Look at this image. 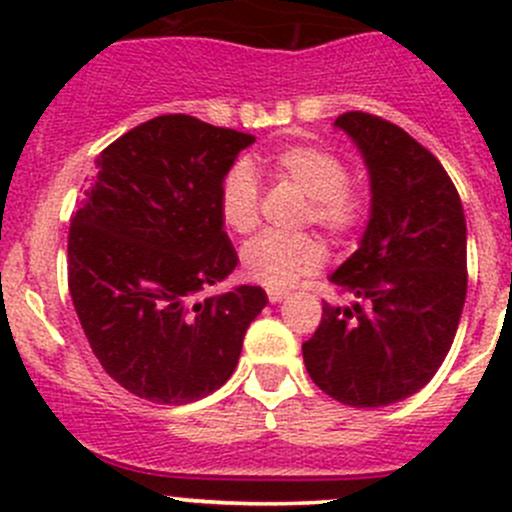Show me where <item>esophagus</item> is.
<instances>
[{"instance_id": "obj_1", "label": "esophagus", "mask_w": 512, "mask_h": 512, "mask_svg": "<svg viewBox=\"0 0 512 512\" xmlns=\"http://www.w3.org/2000/svg\"><path fill=\"white\" fill-rule=\"evenodd\" d=\"M267 297H270L272 304L282 302V299H287V292L285 289H267Z\"/></svg>"}]
</instances>
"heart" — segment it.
<instances>
[{
    "instance_id": "obj_1",
    "label": "heart",
    "mask_w": 512,
    "mask_h": 512,
    "mask_svg": "<svg viewBox=\"0 0 512 512\" xmlns=\"http://www.w3.org/2000/svg\"><path fill=\"white\" fill-rule=\"evenodd\" d=\"M272 168L280 178L297 185L309 198L307 223H314L334 237L352 235L364 225L369 200L347 183L349 170L332 151L309 143H294L272 156ZM218 213L235 235H247L260 223V185L250 160H237L225 173L218 193ZM327 257L317 235H282L265 232L247 242L240 252L242 272L257 285L285 289L304 275L319 270Z\"/></svg>"
}]
</instances>
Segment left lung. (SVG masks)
I'll list each match as a JSON object with an SVG mask.
<instances>
[{
  "label": "left lung",
  "instance_id": "8db88e82",
  "mask_svg": "<svg viewBox=\"0 0 512 512\" xmlns=\"http://www.w3.org/2000/svg\"><path fill=\"white\" fill-rule=\"evenodd\" d=\"M334 128L364 158L369 223L329 275L354 302H324L302 354L324 394L379 409L423 389L451 349L468 287L466 215L443 165L404 128L361 111Z\"/></svg>",
  "mask_w": 512,
  "mask_h": 512
}]
</instances>
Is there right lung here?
<instances>
[{"instance_id": "1", "label": "right lung", "mask_w": 512, "mask_h": 512, "mask_svg": "<svg viewBox=\"0 0 512 512\" xmlns=\"http://www.w3.org/2000/svg\"><path fill=\"white\" fill-rule=\"evenodd\" d=\"M255 138L185 113L123 133L69 230V292L96 359L156 404L205 399L235 371L262 287L198 299L237 267L218 213L225 173Z\"/></svg>"}]
</instances>
